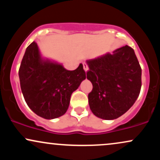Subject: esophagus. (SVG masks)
I'll use <instances>...</instances> for the list:
<instances>
[{"instance_id": "34e87169", "label": "esophagus", "mask_w": 160, "mask_h": 160, "mask_svg": "<svg viewBox=\"0 0 160 160\" xmlns=\"http://www.w3.org/2000/svg\"><path fill=\"white\" fill-rule=\"evenodd\" d=\"M83 68H84V70H85L86 72L88 71V70H89V68H88V65H86V64H85V63H83Z\"/></svg>"}]
</instances>
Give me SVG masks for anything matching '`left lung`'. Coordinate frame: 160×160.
<instances>
[{"label": "left lung", "instance_id": "8db88e82", "mask_svg": "<svg viewBox=\"0 0 160 160\" xmlns=\"http://www.w3.org/2000/svg\"><path fill=\"white\" fill-rule=\"evenodd\" d=\"M86 78L92 84L89 104L93 114L111 120L133 105L141 87V68L134 49L126 45L86 61Z\"/></svg>", "mask_w": 160, "mask_h": 160}]
</instances>
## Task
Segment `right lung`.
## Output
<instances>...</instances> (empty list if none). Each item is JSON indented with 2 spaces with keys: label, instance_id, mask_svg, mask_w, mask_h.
<instances>
[{
  "label": "right lung",
  "instance_id": "add662e5",
  "mask_svg": "<svg viewBox=\"0 0 160 160\" xmlns=\"http://www.w3.org/2000/svg\"><path fill=\"white\" fill-rule=\"evenodd\" d=\"M19 77L28 106L39 117L52 120L66 113L71 94L86 79V72L82 64L68 71L62 64L43 58L34 41L25 50Z\"/></svg>",
  "mask_w": 160,
  "mask_h": 160
}]
</instances>
